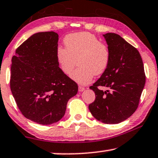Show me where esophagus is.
<instances>
[{"mask_svg":"<svg viewBox=\"0 0 158 158\" xmlns=\"http://www.w3.org/2000/svg\"><path fill=\"white\" fill-rule=\"evenodd\" d=\"M85 89V88L81 87V86H79V92H83Z\"/></svg>","mask_w":158,"mask_h":158,"instance_id":"esophagus-1","label":"esophagus"}]
</instances>
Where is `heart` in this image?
<instances>
[{
	"instance_id": "obj_1",
	"label": "heart",
	"mask_w": 158,
	"mask_h": 158,
	"mask_svg": "<svg viewBox=\"0 0 158 158\" xmlns=\"http://www.w3.org/2000/svg\"><path fill=\"white\" fill-rule=\"evenodd\" d=\"M65 47L58 46L56 56L60 71L69 75L77 60L79 67L71 73L73 81L79 85L91 82L94 75H100L108 69L110 61V50L106 43L89 32L69 34L64 39Z\"/></svg>"
}]
</instances>
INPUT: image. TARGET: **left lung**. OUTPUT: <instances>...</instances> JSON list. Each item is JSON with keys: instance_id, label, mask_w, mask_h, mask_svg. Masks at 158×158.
I'll use <instances>...</instances> for the list:
<instances>
[{"instance_id": "left-lung-1", "label": "left lung", "mask_w": 158, "mask_h": 158, "mask_svg": "<svg viewBox=\"0 0 158 158\" xmlns=\"http://www.w3.org/2000/svg\"><path fill=\"white\" fill-rule=\"evenodd\" d=\"M110 50V61L100 79L89 87L95 100L89 105L92 115L104 123L125 121L138 108L144 87V65L136 48L115 33L103 35ZM98 86L106 88L104 90Z\"/></svg>"}]
</instances>
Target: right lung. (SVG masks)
I'll use <instances>...</instances> for the list:
<instances>
[{
  "instance_id": "obj_1",
  "label": "right lung",
  "mask_w": 158,
  "mask_h": 158,
  "mask_svg": "<svg viewBox=\"0 0 158 158\" xmlns=\"http://www.w3.org/2000/svg\"><path fill=\"white\" fill-rule=\"evenodd\" d=\"M58 42L54 31L34 34L11 60L10 87L16 105L24 117L42 125L60 121L78 92L77 83L58 66Z\"/></svg>"
}]
</instances>
